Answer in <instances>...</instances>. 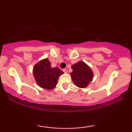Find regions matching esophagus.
<instances>
[{"label": "esophagus", "instance_id": "1", "mask_svg": "<svg viewBox=\"0 0 132 132\" xmlns=\"http://www.w3.org/2000/svg\"><path fill=\"white\" fill-rule=\"evenodd\" d=\"M62 71L64 72V73H68L67 70L65 69V68H64V69H63V70H62Z\"/></svg>", "mask_w": 132, "mask_h": 132}]
</instances>
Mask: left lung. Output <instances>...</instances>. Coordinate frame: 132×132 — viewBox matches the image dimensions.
Masks as SVG:
<instances>
[{"label":"left lung","instance_id":"1","mask_svg":"<svg viewBox=\"0 0 132 132\" xmlns=\"http://www.w3.org/2000/svg\"><path fill=\"white\" fill-rule=\"evenodd\" d=\"M71 68L73 71L70 75L75 85L80 88L87 87L94 77L91 68L83 61H79L73 65Z\"/></svg>","mask_w":132,"mask_h":132}]
</instances>
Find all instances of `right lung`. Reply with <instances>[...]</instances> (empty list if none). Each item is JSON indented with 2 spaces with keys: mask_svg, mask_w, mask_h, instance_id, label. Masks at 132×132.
<instances>
[{
  "mask_svg": "<svg viewBox=\"0 0 132 132\" xmlns=\"http://www.w3.org/2000/svg\"><path fill=\"white\" fill-rule=\"evenodd\" d=\"M33 74L38 85L51 90L56 86L59 76L64 72L57 67L52 68L48 59L45 58L34 65Z\"/></svg>",
  "mask_w": 132,
  "mask_h": 132,
  "instance_id": "obj_1",
  "label": "right lung"
}]
</instances>
